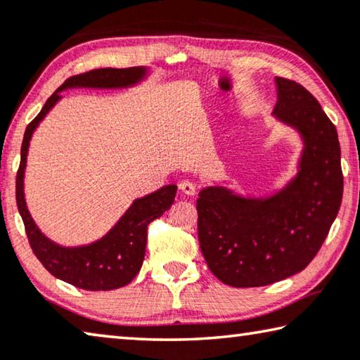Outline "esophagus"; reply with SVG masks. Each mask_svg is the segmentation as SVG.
<instances>
[{"instance_id":"1","label":"esophagus","mask_w":360,"mask_h":360,"mask_svg":"<svg viewBox=\"0 0 360 360\" xmlns=\"http://www.w3.org/2000/svg\"><path fill=\"white\" fill-rule=\"evenodd\" d=\"M179 189H181V192L182 193H186L187 197H192V195H195V184H193V182H191V181H182L181 184H179Z\"/></svg>"}]
</instances>
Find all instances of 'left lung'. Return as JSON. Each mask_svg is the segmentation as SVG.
I'll use <instances>...</instances> for the list:
<instances>
[{
	"instance_id": "1",
	"label": "left lung",
	"mask_w": 360,
	"mask_h": 360,
	"mask_svg": "<svg viewBox=\"0 0 360 360\" xmlns=\"http://www.w3.org/2000/svg\"><path fill=\"white\" fill-rule=\"evenodd\" d=\"M272 115L303 142L298 173L271 195L208 186L198 193V242L210 271L237 288L264 287L304 269L321 250L343 197L335 124L301 84L274 78Z\"/></svg>"
}]
</instances>
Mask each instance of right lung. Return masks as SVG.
I'll return each instance as SVG.
<instances>
[{"mask_svg": "<svg viewBox=\"0 0 360 360\" xmlns=\"http://www.w3.org/2000/svg\"><path fill=\"white\" fill-rule=\"evenodd\" d=\"M149 73V67H107L70 77L62 86L57 88L56 93L43 105L41 112L25 129L20 149V167L15 181L17 208H19L28 242L37 258L54 277L73 287L91 290V292H101V290L105 292V290L122 288L133 281L144 261L147 226L169 210L174 202L178 186H165L149 195L136 198L122 214V218L110 227V231L98 240L86 245L65 247L44 236L27 207L24 181L32 136L51 112V108L62 99V91L127 89L144 82Z\"/></svg>", "mask_w": 360, "mask_h": 360, "instance_id": "1", "label": "right lung"}]
</instances>
